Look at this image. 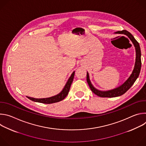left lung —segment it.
Masks as SVG:
<instances>
[{"instance_id": "8db88e82", "label": "left lung", "mask_w": 146, "mask_h": 146, "mask_svg": "<svg viewBox=\"0 0 146 146\" xmlns=\"http://www.w3.org/2000/svg\"><path fill=\"white\" fill-rule=\"evenodd\" d=\"M115 33H119V34H123L127 35L130 40L132 41L133 43L136 50V60H135V64L134 66V69L132 71V74L129 76V77L125 81L123 84L120 86L119 87L113 89L111 90H109L106 91H102L96 89L91 84V81L90 80V76L88 73H87V81L88 84L90 86L91 90L97 96L102 98H113L121 96L125 93L134 84V82L138 78L140 69H141V50L140 48V46L139 43L136 41V40L134 38L132 35L128 32L127 31L123 30L122 31H118L115 32Z\"/></svg>"}]
</instances>
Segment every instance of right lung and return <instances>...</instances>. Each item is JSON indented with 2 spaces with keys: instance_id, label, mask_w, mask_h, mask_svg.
I'll return each instance as SVG.
<instances>
[{
  "instance_id": "add662e5",
  "label": "right lung",
  "mask_w": 146,
  "mask_h": 146,
  "mask_svg": "<svg viewBox=\"0 0 146 146\" xmlns=\"http://www.w3.org/2000/svg\"><path fill=\"white\" fill-rule=\"evenodd\" d=\"M74 76V72H73L72 73L70 77L68 79L64 89L62 90V91L59 94H58V95H56L55 96L47 98H41V99H36V98H31V97H28V96H27V98L32 101L38 102V103H45V104H51V103H54L60 102L63 99H64L66 98V96L68 95V94L69 92V90H70L71 84L73 81Z\"/></svg>"
}]
</instances>
